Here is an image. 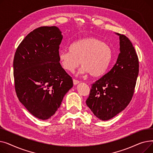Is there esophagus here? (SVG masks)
<instances>
[{
  "label": "esophagus",
  "instance_id": "34e87169",
  "mask_svg": "<svg viewBox=\"0 0 153 153\" xmlns=\"http://www.w3.org/2000/svg\"><path fill=\"white\" fill-rule=\"evenodd\" d=\"M80 82L79 81H77V80H76V79H73V84L74 85H77Z\"/></svg>",
  "mask_w": 153,
  "mask_h": 153
}]
</instances>
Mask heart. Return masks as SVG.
<instances>
[{
	"label": "heart",
	"instance_id": "heart-1",
	"mask_svg": "<svg viewBox=\"0 0 153 153\" xmlns=\"http://www.w3.org/2000/svg\"><path fill=\"white\" fill-rule=\"evenodd\" d=\"M111 59L110 48L100 39L87 37L74 42L69 46V51H61L59 59L62 68L73 72L80 65L82 74L88 73L94 77L102 75Z\"/></svg>",
	"mask_w": 153,
	"mask_h": 153
}]
</instances>
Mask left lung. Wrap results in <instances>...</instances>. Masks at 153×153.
<instances>
[{"label":"left lung","mask_w":153,"mask_h":153,"mask_svg":"<svg viewBox=\"0 0 153 153\" xmlns=\"http://www.w3.org/2000/svg\"><path fill=\"white\" fill-rule=\"evenodd\" d=\"M115 34L120 39L117 62L92 84L86 100L94 115L102 121L114 117L129 104L139 72L138 58L130 40L123 35Z\"/></svg>","instance_id":"left-lung-1"}]
</instances>
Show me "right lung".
Instances as JSON below:
<instances>
[{
	"mask_svg": "<svg viewBox=\"0 0 153 153\" xmlns=\"http://www.w3.org/2000/svg\"><path fill=\"white\" fill-rule=\"evenodd\" d=\"M57 27H42L27 35L15 52L13 67L15 91L31 114L50 119L73 86L59 59L62 39Z\"/></svg>",
	"mask_w": 153,
	"mask_h": 153,
	"instance_id": "obj_1",
	"label": "right lung"
}]
</instances>
